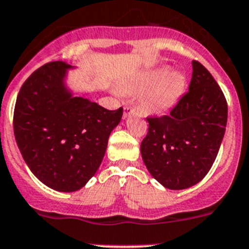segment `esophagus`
<instances>
[{"instance_id": "obj_1", "label": "esophagus", "mask_w": 249, "mask_h": 249, "mask_svg": "<svg viewBox=\"0 0 249 249\" xmlns=\"http://www.w3.org/2000/svg\"><path fill=\"white\" fill-rule=\"evenodd\" d=\"M134 111H135V110L132 109V107H124V119H125V117L129 116V115L133 114V112H134Z\"/></svg>"}]
</instances>
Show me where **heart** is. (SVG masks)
Listing matches in <instances>:
<instances>
[{
    "label": "heart",
    "mask_w": 249,
    "mask_h": 249,
    "mask_svg": "<svg viewBox=\"0 0 249 249\" xmlns=\"http://www.w3.org/2000/svg\"><path fill=\"white\" fill-rule=\"evenodd\" d=\"M185 87V77L179 72H172L169 66H160L137 73L120 86L122 94H137L140 97V107L145 114L157 115L171 109Z\"/></svg>",
    "instance_id": "heart-1"
}]
</instances>
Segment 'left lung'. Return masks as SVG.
<instances>
[{
  "mask_svg": "<svg viewBox=\"0 0 249 249\" xmlns=\"http://www.w3.org/2000/svg\"><path fill=\"white\" fill-rule=\"evenodd\" d=\"M149 130L140 145L147 171L171 190L202 180L213 166L225 134L228 104L211 72L193 61V77L168 115L147 117Z\"/></svg>",
  "mask_w": 249,
  "mask_h": 249,
  "instance_id": "1",
  "label": "left lung"
}]
</instances>
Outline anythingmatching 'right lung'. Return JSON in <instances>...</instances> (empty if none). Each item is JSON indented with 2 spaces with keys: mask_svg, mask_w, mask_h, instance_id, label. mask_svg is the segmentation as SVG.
Returning a JSON list of instances; mask_svg holds the SVG:
<instances>
[{
  "mask_svg": "<svg viewBox=\"0 0 249 249\" xmlns=\"http://www.w3.org/2000/svg\"><path fill=\"white\" fill-rule=\"evenodd\" d=\"M65 61L41 66L17 98V144L34 176L60 193L80 190L95 174L124 109L107 110L66 85Z\"/></svg>",
  "mask_w": 249,
  "mask_h": 249,
  "instance_id": "obj_1",
  "label": "right lung"
}]
</instances>
